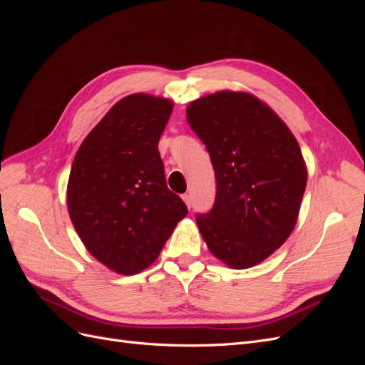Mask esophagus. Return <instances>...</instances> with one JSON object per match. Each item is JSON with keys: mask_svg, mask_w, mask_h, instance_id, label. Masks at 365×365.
<instances>
[{"mask_svg": "<svg viewBox=\"0 0 365 365\" xmlns=\"http://www.w3.org/2000/svg\"><path fill=\"white\" fill-rule=\"evenodd\" d=\"M182 200H184L185 205L190 208V205H192V197H190V195H189V193H184V195H182Z\"/></svg>", "mask_w": 365, "mask_h": 365, "instance_id": "1", "label": "esophagus"}]
</instances>
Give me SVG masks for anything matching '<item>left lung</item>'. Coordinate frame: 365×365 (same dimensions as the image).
Wrapping results in <instances>:
<instances>
[{
	"label": "left lung",
	"mask_w": 365,
	"mask_h": 365,
	"mask_svg": "<svg viewBox=\"0 0 365 365\" xmlns=\"http://www.w3.org/2000/svg\"><path fill=\"white\" fill-rule=\"evenodd\" d=\"M187 121L216 176L212 210L196 213L208 250L235 269L260 263L295 227L307 181L300 146L277 114L247 93L195 101Z\"/></svg>",
	"instance_id": "left-lung-1"
}]
</instances>
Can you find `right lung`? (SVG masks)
<instances>
[{
    "mask_svg": "<svg viewBox=\"0 0 365 365\" xmlns=\"http://www.w3.org/2000/svg\"><path fill=\"white\" fill-rule=\"evenodd\" d=\"M172 102L132 94L83 140L67 204L83 245L109 269L132 275L155 262L187 205L165 184L158 141Z\"/></svg>",
    "mask_w": 365,
    "mask_h": 365,
    "instance_id": "obj_1",
    "label": "right lung"
}]
</instances>
